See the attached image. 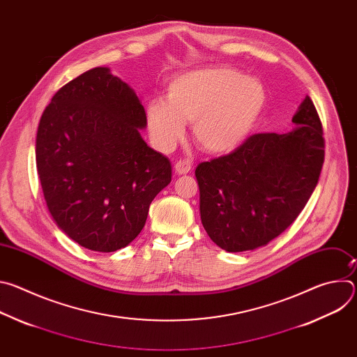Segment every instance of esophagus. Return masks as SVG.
Instances as JSON below:
<instances>
[{
	"instance_id": "esophagus-1",
	"label": "esophagus",
	"mask_w": 357,
	"mask_h": 357,
	"mask_svg": "<svg viewBox=\"0 0 357 357\" xmlns=\"http://www.w3.org/2000/svg\"><path fill=\"white\" fill-rule=\"evenodd\" d=\"M190 169H192V165L189 161H178L175 164V172L178 175H186L190 172Z\"/></svg>"
}]
</instances>
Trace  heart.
<instances>
[{
	"label": "heart",
	"mask_w": 357,
	"mask_h": 357,
	"mask_svg": "<svg viewBox=\"0 0 357 357\" xmlns=\"http://www.w3.org/2000/svg\"><path fill=\"white\" fill-rule=\"evenodd\" d=\"M267 107L261 80L229 66H205L175 75L167 100L151 98L145 109L149 137L171 151L192 123L196 144L213 155L238 149L256 131Z\"/></svg>",
	"instance_id": "heart-1"
}]
</instances>
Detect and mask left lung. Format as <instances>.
I'll return each mask as SVG.
<instances>
[{
	"label": "left lung",
	"mask_w": 357,
	"mask_h": 357,
	"mask_svg": "<svg viewBox=\"0 0 357 357\" xmlns=\"http://www.w3.org/2000/svg\"><path fill=\"white\" fill-rule=\"evenodd\" d=\"M285 134H256L233 154L202 162L195 175L200 219L229 252L267 245L310 200L324 165V131L307 96Z\"/></svg>",
	"instance_id": "obj_1"
}]
</instances>
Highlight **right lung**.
<instances>
[{
    "label": "right lung",
    "mask_w": 357,
    "mask_h": 357,
    "mask_svg": "<svg viewBox=\"0 0 357 357\" xmlns=\"http://www.w3.org/2000/svg\"><path fill=\"white\" fill-rule=\"evenodd\" d=\"M135 91L109 68L90 69L50 100L36 132V169L50 216L84 248L112 252L142 230L171 162L146 145Z\"/></svg>",
    "instance_id": "1"
}]
</instances>
